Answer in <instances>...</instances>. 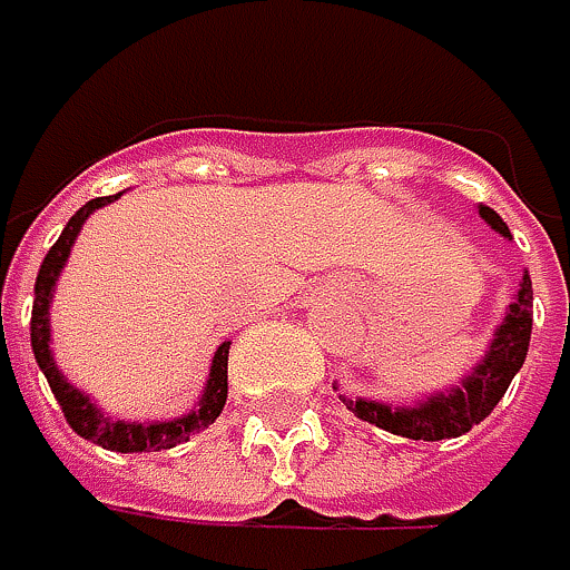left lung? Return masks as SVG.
<instances>
[{
  "label": "left lung",
  "mask_w": 570,
  "mask_h": 570,
  "mask_svg": "<svg viewBox=\"0 0 570 570\" xmlns=\"http://www.w3.org/2000/svg\"><path fill=\"white\" fill-rule=\"evenodd\" d=\"M476 215L511 242V228L504 225V218L497 215L493 207L476 204ZM534 292H531V275L524 272L514 302L508 305L504 318L497 322L493 338L487 342V352L473 363V370L446 386V390H433L430 396H420L413 403H390V400H370V396H345L338 393V400L345 403V410H352L360 420L406 436V440H453L463 436L466 430H473L476 423H483L493 406L504 400L511 380L521 373L524 360H528V345H531V325H534ZM332 390H338V383H332Z\"/></svg>",
  "instance_id": "8db88e82"
}]
</instances>
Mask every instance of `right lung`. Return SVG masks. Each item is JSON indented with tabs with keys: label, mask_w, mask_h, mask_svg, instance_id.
<instances>
[{
	"label": "right lung",
	"mask_w": 570,
	"mask_h": 570,
	"mask_svg": "<svg viewBox=\"0 0 570 570\" xmlns=\"http://www.w3.org/2000/svg\"><path fill=\"white\" fill-rule=\"evenodd\" d=\"M124 194V190H120ZM120 194L114 197H94L87 200L73 218L66 222L59 242L49 248V255L42 258L39 265V275H36V298H32V322H29V338H32V355L36 363L52 390V396L59 400V410L66 416V423L73 426L83 440L104 446V450H114V453H154V450H170L177 443H187L194 433H200L204 426H210L222 410H225V400H228V348L232 342H222L215 360H210V370H207V383L197 396V403L174 416V420H120V416H110L97 406V400L90 393H83L77 383H69L62 376V370L56 366V355H52V325H49V308H52V295H56V282L69 262V252H73L87 218L94 210L114 204Z\"/></svg>",
	"instance_id": "1"
}]
</instances>
